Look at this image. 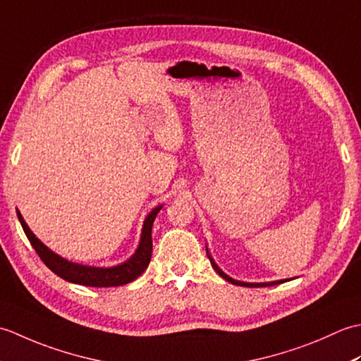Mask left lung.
Returning a JSON list of instances; mask_svg holds the SVG:
<instances>
[{
    "instance_id": "8db88e82",
    "label": "left lung",
    "mask_w": 361,
    "mask_h": 361,
    "mask_svg": "<svg viewBox=\"0 0 361 361\" xmlns=\"http://www.w3.org/2000/svg\"><path fill=\"white\" fill-rule=\"evenodd\" d=\"M208 257H209V260H211V265H212V268L214 270H216L221 278H224L225 281H228V282H231V283H235V286H240V287H268V286H276V283H282L283 281H276V282H265V283H250V282H240V281H234L233 278H229L228 274H225L224 271L220 270V268L214 264V260L211 259V256L208 255Z\"/></svg>"
}]
</instances>
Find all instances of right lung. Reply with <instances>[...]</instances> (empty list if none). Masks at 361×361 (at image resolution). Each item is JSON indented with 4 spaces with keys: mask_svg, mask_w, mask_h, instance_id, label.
I'll list each match as a JSON object with an SVG mask.
<instances>
[{
    "mask_svg": "<svg viewBox=\"0 0 361 361\" xmlns=\"http://www.w3.org/2000/svg\"><path fill=\"white\" fill-rule=\"evenodd\" d=\"M161 206L153 209L149 217L144 221L142 228V235L140 242V248L136 250L132 259H128L126 264L113 267V268H94V267H85L79 264L68 262L63 257L57 256L56 252H52L49 248H46L44 245L37 239L32 234V231L27 228L26 221L23 220L21 214L17 211V216L20 224L23 226V231H25L26 237L29 239L32 248L35 252L43 260V264L49 268L52 273H56L60 278L73 282V283H80V286H88V287H118L124 286L135 281L137 276L144 273L145 268L149 267L150 259H152V225L155 221L157 214L159 212Z\"/></svg>",
    "mask_w": 361,
    "mask_h": 361,
    "instance_id": "1",
    "label": "right lung"
}]
</instances>
